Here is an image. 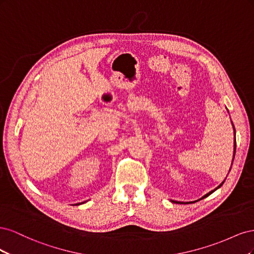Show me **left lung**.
Wrapping results in <instances>:
<instances>
[{
	"label": "left lung",
	"mask_w": 254,
	"mask_h": 254,
	"mask_svg": "<svg viewBox=\"0 0 254 254\" xmlns=\"http://www.w3.org/2000/svg\"><path fill=\"white\" fill-rule=\"evenodd\" d=\"M231 124H232V126H233V131H234V150H233V160H234V157H235V150H236V142H235V128H234V125H233V123H232V121H231ZM232 163H233V161H232ZM231 167H232V164H231ZM230 170H231V168H230ZM230 172V171H229ZM224 182H225V180L224 181H222L220 184H219V186L216 188V189H214L213 190H211V191H209V193H207V194H205L201 199H203V198H205V197H207V196H209V195H211L212 193H214V191L215 190H218L221 186H222V184H224ZM172 202H175V203H180V204H187V203H189V202H181V201H176V200H171Z\"/></svg>",
	"instance_id": "obj_1"
}]
</instances>
